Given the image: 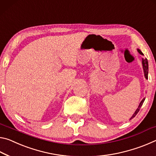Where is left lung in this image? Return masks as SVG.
Wrapping results in <instances>:
<instances>
[{"label":"left lung","mask_w":156,"mask_h":156,"mask_svg":"<svg viewBox=\"0 0 156 156\" xmlns=\"http://www.w3.org/2000/svg\"><path fill=\"white\" fill-rule=\"evenodd\" d=\"M137 51H138L139 52V53L140 54H141L142 55H143V53L141 52V51H140V50H139V49H137ZM142 66H143V69H144V76H145V77H146V79H148V71H149V66H148V61H147V58H142ZM144 98L142 99V101L140 102V105H139V106H138V108H137V109L136 110V112H135V113L133 115V116L131 117V119H132V118H133V117L136 115L137 114V113H138L139 112V111H140V108H141V106H142V104H143V103H144Z\"/></svg>","instance_id":"left-lung-1"}]
</instances>
